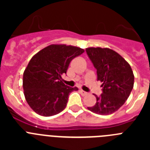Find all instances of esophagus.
<instances>
[{
  "instance_id": "obj_1",
  "label": "esophagus",
  "mask_w": 150,
  "mask_h": 150,
  "mask_svg": "<svg viewBox=\"0 0 150 150\" xmlns=\"http://www.w3.org/2000/svg\"><path fill=\"white\" fill-rule=\"evenodd\" d=\"M80 94H81L82 95H83V96H85V95H88V93H87L86 91H83V90H80Z\"/></svg>"
}]
</instances>
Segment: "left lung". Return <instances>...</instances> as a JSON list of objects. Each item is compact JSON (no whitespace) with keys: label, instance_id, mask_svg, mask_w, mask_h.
<instances>
[{"label":"left lung","instance_id":"8db88e82","mask_svg":"<svg viewBox=\"0 0 150 150\" xmlns=\"http://www.w3.org/2000/svg\"><path fill=\"white\" fill-rule=\"evenodd\" d=\"M97 69L98 80L102 83L103 93L96 95V103L88 110L99 115H110L125 104L134 87V76L129 64L114 50L109 48L86 49Z\"/></svg>","mask_w":150,"mask_h":150}]
</instances>
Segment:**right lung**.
<instances>
[{"label":"right lung","instance_id":"right-lung-1","mask_svg":"<svg viewBox=\"0 0 150 150\" xmlns=\"http://www.w3.org/2000/svg\"><path fill=\"white\" fill-rule=\"evenodd\" d=\"M84 52L71 45L51 44L31 58L24 71L22 86L26 101L36 113L51 116L65 108L69 94L78 88L66 86L62 75L72 59Z\"/></svg>","mask_w":150,"mask_h":150}]
</instances>
